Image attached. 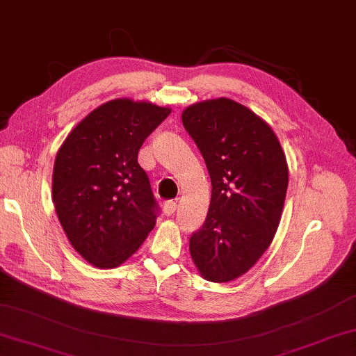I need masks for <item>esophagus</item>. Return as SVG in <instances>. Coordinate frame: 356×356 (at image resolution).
<instances>
[{
    "label": "esophagus",
    "instance_id": "34e87169",
    "mask_svg": "<svg viewBox=\"0 0 356 356\" xmlns=\"http://www.w3.org/2000/svg\"><path fill=\"white\" fill-rule=\"evenodd\" d=\"M163 211H164V213L167 217H170V216H173V212L177 211V203L173 200H170V201H165L164 203V206H163Z\"/></svg>",
    "mask_w": 356,
    "mask_h": 356
}]
</instances>
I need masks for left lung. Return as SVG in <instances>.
<instances>
[{"mask_svg": "<svg viewBox=\"0 0 356 356\" xmlns=\"http://www.w3.org/2000/svg\"><path fill=\"white\" fill-rule=\"evenodd\" d=\"M181 119L212 183L191 256L206 280L229 282L254 266L277 231L288 187L285 153L271 127L236 100H204Z\"/></svg>", "mask_w": 356, "mask_h": 356, "instance_id": "8db88e82", "label": "left lung"}]
</instances>
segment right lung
<instances>
[{
	"label": "right lung",
	"mask_w": 356,
	"mask_h": 356,
	"mask_svg": "<svg viewBox=\"0 0 356 356\" xmlns=\"http://www.w3.org/2000/svg\"><path fill=\"white\" fill-rule=\"evenodd\" d=\"M170 111L110 100L80 120L58 149L52 201L70 243L91 265L124 264L155 226L159 207L138 152Z\"/></svg>",
	"instance_id": "add662e5"
}]
</instances>
